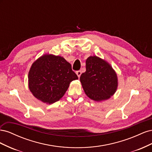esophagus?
<instances>
[{
  "label": "esophagus",
  "mask_w": 152,
  "mask_h": 152,
  "mask_svg": "<svg viewBox=\"0 0 152 152\" xmlns=\"http://www.w3.org/2000/svg\"><path fill=\"white\" fill-rule=\"evenodd\" d=\"M76 73H77V75L78 77L80 78V77L81 74H82V72H81V71H80V70H79V71H77V72H76Z\"/></svg>",
  "instance_id": "obj_1"
}]
</instances>
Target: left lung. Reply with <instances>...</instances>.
<instances>
[{"label":"left lung","instance_id":"1","mask_svg":"<svg viewBox=\"0 0 152 152\" xmlns=\"http://www.w3.org/2000/svg\"><path fill=\"white\" fill-rule=\"evenodd\" d=\"M86 71L80 80L86 94L95 102L110 98L118 87L117 73L107 61L96 56H89L86 61Z\"/></svg>","mask_w":152,"mask_h":152}]
</instances>
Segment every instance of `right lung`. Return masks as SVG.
<instances>
[{"label":"right lung","mask_w":152,"mask_h":152,"mask_svg":"<svg viewBox=\"0 0 152 152\" xmlns=\"http://www.w3.org/2000/svg\"><path fill=\"white\" fill-rule=\"evenodd\" d=\"M28 79L29 89L34 97L52 104L63 97L70 82L78 77L63 57L45 54L32 64Z\"/></svg>","instance_id":"obj_1"}]
</instances>
